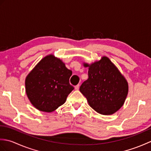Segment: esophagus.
<instances>
[{
    "label": "esophagus",
    "mask_w": 151,
    "mask_h": 151,
    "mask_svg": "<svg viewBox=\"0 0 151 151\" xmlns=\"http://www.w3.org/2000/svg\"><path fill=\"white\" fill-rule=\"evenodd\" d=\"M79 88H80V85H79V84L75 86V88L76 90H78V89H79Z\"/></svg>",
    "instance_id": "obj_1"
}]
</instances>
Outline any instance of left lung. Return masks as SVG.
<instances>
[{
  "mask_svg": "<svg viewBox=\"0 0 151 151\" xmlns=\"http://www.w3.org/2000/svg\"><path fill=\"white\" fill-rule=\"evenodd\" d=\"M88 67V78L82 83L80 91L89 106L99 114L111 115L123 105L129 91L124 76L108 58L104 56Z\"/></svg>",
  "mask_w": 151,
  "mask_h": 151,
  "instance_id": "8db88e82",
  "label": "left lung"
}]
</instances>
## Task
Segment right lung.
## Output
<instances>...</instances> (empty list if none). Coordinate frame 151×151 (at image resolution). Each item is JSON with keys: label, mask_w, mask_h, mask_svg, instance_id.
<instances>
[{"label": "right lung", "mask_w": 151, "mask_h": 151, "mask_svg": "<svg viewBox=\"0 0 151 151\" xmlns=\"http://www.w3.org/2000/svg\"><path fill=\"white\" fill-rule=\"evenodd\" d=\"M72 71L53 55L41 60L25 81L28 98L37 110L53 111L64 104L74 87L69 84Z\"/></svg>", "instance_id": "right-lung-1"}]
</instances>
